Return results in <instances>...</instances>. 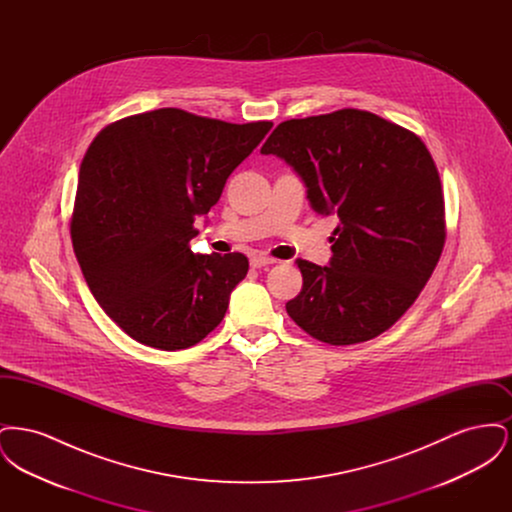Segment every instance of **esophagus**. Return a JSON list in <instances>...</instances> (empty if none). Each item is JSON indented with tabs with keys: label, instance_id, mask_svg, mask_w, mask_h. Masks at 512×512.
I'll list each match as a JSON object with an SVG mask.
<instances>
[{
	"label": "esophagus",
	"instance_id": "1",
	"mask_svg": "<svg viewBox=\"0 0 512 512\" xmlns=\"http://www.w3.org/2000/svg\"><path fill=\"white\" fill-rule=\"evenodd\" d=\"M274 263H276V259L267 257V255H253V257L249 259V265L253 268L267 267V265H274Z\"/></svg>",
	"mask_w": 512,
	"mask_h": 512
}]
</instances>
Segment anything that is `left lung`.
Returning a JSON list of instances; mask_svg holds the SVG:
<instances>
[{"label":"left lung","mask_w":512,"mask_h":512,"mask_svg":"<svg viewBox=\"0 0 512 512\" xmlns=\"http://www.w3.org/2000/svg\"><path fill=\"white\" fill-rule=\"evenodd\" d=\"M261 153L284 159L318 215H338L328 267L297 259L286 303L315 340L353 345L391 328L430 280L445 244L436 163L411 130L359 109L280 122Z\"/></svg>","instance_id":"left-lung-1"}]
</instances>
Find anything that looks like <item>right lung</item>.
Returning a JSON list of instances; mask_svg holds the SVG:
<instances>
[{"label":"right lung","instance_id":"add662e5","mask_svg":"<svg viewBox=\"0 0 512 512\" xmlns=\"http://www.w3.org/2000/svg\"><path fill=\"white\" fill-rule=\"evenodd\" d=\"M270 128L165 107L111 122L88 147L71 219L74 253L101 309L132 340L176 351L219 326L249 261L195 255L194 220Z\"/></svg>","mask_w":512,"mask_h":512}]
</instances>
